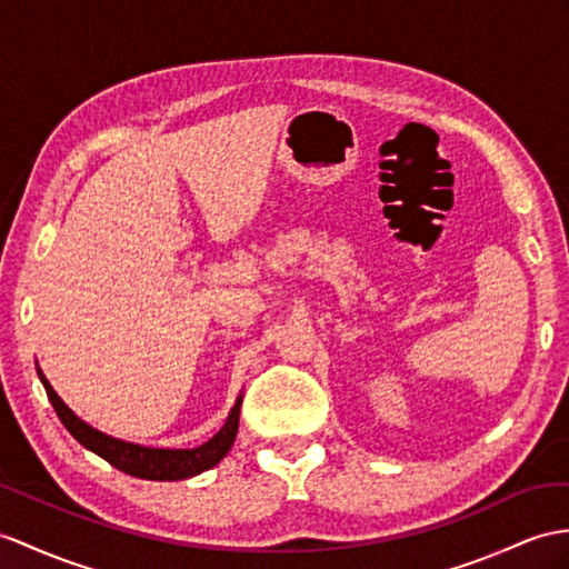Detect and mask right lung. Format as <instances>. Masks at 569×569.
Instances as JSON below:
<instances>
[{
	"mask_svg": "<svg viewBox=\"0 0 569 569\" xmlns=\"http://www.w3.org/2000/svg\"><path fill=\"white\" fill-rule=\"evenodd\" d=\"M36 369H38L40 383L46 386V393L50 398L54 412H58V418L67 427V432L72 435L81 447L93 451L96 456H101V459H106L110 466H116L118 470H122V473L134 476V478L186 480L192 476H200L202 470H210L224 459L239 432V412H241L243 396L237 398V403H233L224 427H221L212 439H207L204 445L196 449H154V447L132 445V441H122L110 435H103L99 429H93L89 422L77 418V415L67 408L64 400L54 393L50 381L46 379L43 369L40 367Z\"/></svg>",
	"mask_w": 569,
	"mask_h": 569,
	"instance_id": "1",
	"label": "right lung"
}]
</instances>
